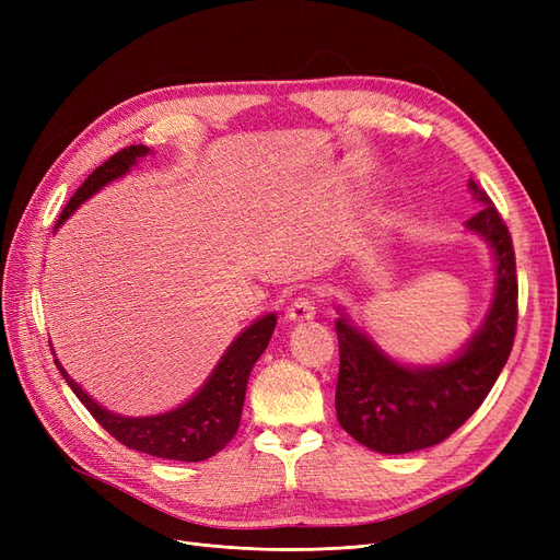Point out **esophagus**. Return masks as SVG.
<instances>
[{"label": "esophagus", "instance_id": "1", "mask_svg": "<svg viewBox=\"0 0 560 560\" xmlns=\"http://www.w3.org/2000/svg\"><path fill=\"white\" fill-rule=\"evenodd\" d=\"M284 315L290 322H308L315 317V301L311 296H299L292 301V306L287 308Z\"/></svg>", "mask_w": 560, "mask_h": 560}]
</instances>
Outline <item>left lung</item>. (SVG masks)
<instances>
[{
	"label": "left lung",
	"instance_id": "obj_1",
	"mask_svg": "<svg viewBox=\"0 0 560 560\" xmlns=\"http://www.w3.org/2000/svg\"><path fill=\"white\" fill-rule=\"evenodd\" d=\"M481 210L467 219L495 257V296L481 329L453 360L406 366L385 354L346 313L336 319L338 383L336 416L341 428L371 451L411 453L442 444L479 409L510 360L518 317V282L512 235L493 200L469 179Z\"/></svg>",
	"mask_w": 560,
	"mask_h": 560
}]
</instances>
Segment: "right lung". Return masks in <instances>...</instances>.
Returning <instances> with one entry per match:
<instances>
[{"label": "right lung", "mask_w": 560, "mask_h": 560, "mask_svg": "<svg viewBox=\"0 0 560 560\" xmlns=\"http://www.w3.org/2000/svg\"><path fill=\"white\" fill-rule=\"evenodd\" d=\"M147 154L149 147L132 144L118 151V154H114L100 167H95L89 179L79 186L77 194L65 206L56 229L81 206L83 200H89L93 194L103 189L105 184L124 177L130 167L138 163V159ZM276 322V313H268L254 322V325H249L243 334H238V338H235L224 352V358L214 366L206 385H202L189 401H184L177 409L159 416L128 418L103 409L95 399L83 393L81 385H77L70 378V374H67L62 364L56 360V354L54 362L67 385L72 387V393L79 397V401L86 406L91 416L116 439L118 444H124L132 451L149 453L154 457H165V460L200 463L222 451L235 436V432H238L249 371L254 362L261 358L270 336H273ZM50 352H54V348H50Z\"/></svg>", "instance_id": "add662e5"}]
</instances>
